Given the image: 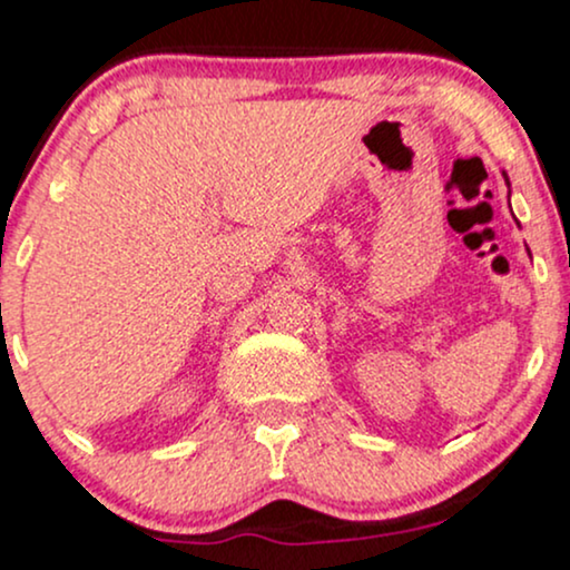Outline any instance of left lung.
Masks as SVG:
<instances>
[{
	"label": "left lung",
	"mask_w": 570,
	"mask_h": 570,
	"mask_svg": "<svg viewBox=\"0 0 570 570\" xmlns=\"http://www.w3.org/2000/svg\"><path fill=\"white\" fill-rule=\"evenodd\" d=\"M503 174V179H507V187H512V185H509V176H507V171H501Z\"/></svg>",
	"instance_id": "obj_1"
}]
</instances>
